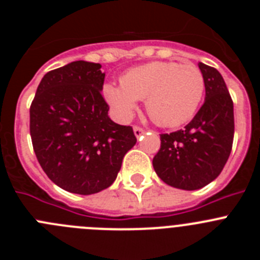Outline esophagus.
Returning <instances> with one entry per match:
<instances>
[{
	"label": "esophagus",
	"mask_w": 260,
	"mask_h": 260,
	"mask_svg": "<svg viewBox=\"0 0 260 260\" xmlns=\"http://www.w3.org/2000/svg\"><path fill=\"white\" fill-rule=\"evenodd\" d=\"M134 134L137 138H141V135L144 134V130L139 126H134Z\"/></svg>",
	"instance_id": "1"
}]
</instances>
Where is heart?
Segmentation results:
<instances>
[{
	"mask_svg": "<svg viewBox=\"0 0 260 260\" xmlns=\"http://www.w3.org/2000/svg\"><path fill=\"white\" fill-rule=\"evenodd\" d=\"M204 77L194 63L155 61L133 68L121 78V86L108 83L104 98L116 116L128 119L138 100H146L153 122L164 127L189 121L204 95Z\"/></svg>",
	"mask_w": 260,
	"mask_h": 260,
	"instance_id": "b5f03b06",
	"label": "heart"
}]
</instances>
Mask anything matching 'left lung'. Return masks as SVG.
<instances>
[{
    "instance_id": "left-lung-1",
    "label": "left lung",
    "mask_w": 260,
    "mask_h": 260,
    "mask_svg": "<svg viewBox=\"0 0 260 260\" xmlns=\"http://www.w3.org/2000/svg\"><path fill=\"white\" fill-rule=\"evenodd\" d=\"M206 99L183 130L161 134L153 169L167 185L198 190L221 173L231 155L234 135L233 102L221 74L199 62Z\"/></svg>"
}]
</instances>
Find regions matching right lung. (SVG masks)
Wrapping results in <instances>:
<instances>
[{"label": "right lung", "instance_id": "right-lung-1", "mask_svg": "<svg viewBox=\"0 0 260 260\" xmlns=\"http://www.w3.org/2000/svg\"><path fill=\"white\" fill-rule=\"evenodd\" d=\"M100 63L74 61L44 75L29 108L34 151L50 181L66 191L96 194L117 178L137 143L132 126L113 122L102 95Z\"/></svg>", "mask_w": 260, "mask_h": 260}]
</instances>
